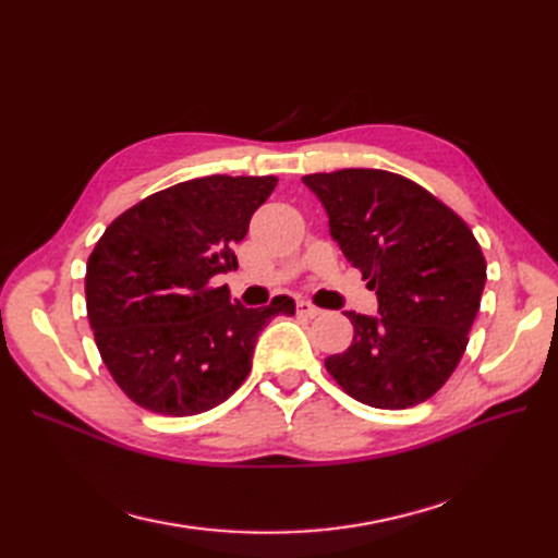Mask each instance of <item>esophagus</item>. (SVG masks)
Here are the masks:
<instances>
[{
    "label": "esophagus",
    "instance_id": "esophagus-1",
    "mask_svg": "<svg viewBox=\"0 0 558 558\" xmlns=\"http://www.w3.org/2000/svg\"><path fill=\"white\" fill-rule=\"evenodd\" d=\"M298 314L300 316H307V318H314L320 314V310L316 305H312L310 300H298Z\"/></svg>",
    "mask_w": 558,
    "mask_h": 558
}]
</instances>
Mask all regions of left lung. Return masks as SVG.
I'll return each mask as SVG.
<instances>
[{
  "mask_svg": "<svg viewBox=\"0 0 558 558\" xmlns=\"http://www.w3.org/2000/svg\"><path fill=\"white\" fill-rule=\"evenodd\" d=\"M379 316L347 312L353 342L326 359L342 391L404 410L435 396L459 365L480 312L486 260L463 218L418 183L384 170L302 177Z\"/></svg>",
  "mask_w": 558,
  "mask_h": 558,
  "instance_id": "8db88e82",
  "label": "left lung"
}]
</instances>
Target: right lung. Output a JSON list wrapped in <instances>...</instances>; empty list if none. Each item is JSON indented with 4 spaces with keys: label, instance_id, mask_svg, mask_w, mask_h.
Here are the masks:
<instances>
[{
    "label": "right lung",
    "instance_id": "right-lung-1",
    "mask_svg": "<svg viewBox=\"0 0 558 558\" xmlns=\"http://www.w3.org/2000/svg\"><path fill=\"white\" fill-rule=\"evenodd\" d=\"M275 185L277 177L183 181L123 211L95 244L86 269L95 344L140 408L191 416L221 404L246 379L258 332L295 314L289 295L246 310L214 283L238 267L234 246Z\"/></svg>",
    "mask_w": 558,
    "mask_h": 558
}]
</instances>
